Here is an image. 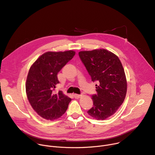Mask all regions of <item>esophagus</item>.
Masks as SVG:
<instances>
[{"instance_id":"obj_1","label":"esophagus","mask_w":155,"mask_h":155,"mask_svg":"<svg viewBox=\"0 0 155 155\" xmlns=\"http://www.w3.org/2000/svg\"><path fill=\"white\" fill-rule=\"evenodd\" d=\"M74 96L75 98H77V99H78V98H80V97L81 96V95H80V94H74Z\"/></svg>"}]
</instances>
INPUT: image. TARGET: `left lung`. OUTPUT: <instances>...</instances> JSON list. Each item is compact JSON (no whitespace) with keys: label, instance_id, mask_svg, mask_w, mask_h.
<instances>
[{"label":"left lung","instance_id":"1","mask_svg":"<svg viewBox=\"0 0 155 155\" xmlns=\"http://www.w3.org/2000/svg\"><path fill=\"white\" fill-rule=\"evenodd\" d=\"M78 54L91 81L97 83V94L91 97L93 107L87 112L96 120H104L113 115L125 100L127 85L123 66L116 54L104 49Z\"/></svg>","mask_w":155,"mask_h":155}]
</instances>
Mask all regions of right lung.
I'll return each instance as SVG.
<instances>
[{"label": "right lung", "instance_id": "right-lung-1", "mask_svg": "<svg viewBox=\"0 0 155 155\" xmlns=\"http://www.w3.org/2000/svg\"><path fill=\"white\" fill-rule=\"evenodd\" d=\"M75 52L49 51L42 54L31 66L26 81V93L36 113L45 119L61 117L67 110L71 98L62 91L54 92L59 83L58 74L71 60Z\"/></svg>", "mask_w": 155, "mask_h": 155}]
</instances>
